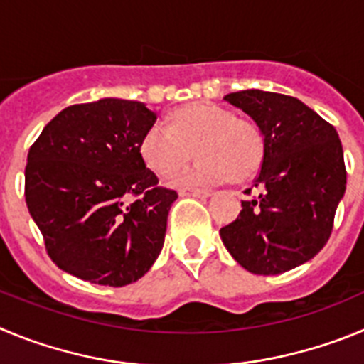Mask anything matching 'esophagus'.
<instances>
[{
  "instance_id": "34e87169",
  "label": "esophagus",
  "mask_w": 364,
  "mask_h": 364,
  "mask_svg": "<svg viewBox=\"0 0 364 364\" xmlns=\"http://www.w3.org/2000/svg\"><path fill=\"white\" fill-rule=\"evenodd\" d=\"M178 195H180V197L208 198L211 195V191H208V189H189V188H184V189H180Z\"/></svg>"
}]
</instances>
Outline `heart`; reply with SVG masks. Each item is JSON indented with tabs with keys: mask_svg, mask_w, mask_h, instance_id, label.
Masks as SVG:
<instances>
[{
	"mask_svg": "<svg viewBox=\"0 0 364 364\" xmlns=\"http://www.w3.org/2000/svg\"><path fill=\"white\" fill-rule=\"evenodd\" d=\"M193 151L198 162L176 176V186H213L228 178L240 184L255 176L264 162L266 138L252 120L200 102L173 112L167 127L151 125L140 140L142 160L164 178L180 171Z\"/></svg>",
	"mask_w": 364,
	"mask_h": 364,
	"instance_id": "b5f03b06",
	"label": "heart"
}]
</instances>
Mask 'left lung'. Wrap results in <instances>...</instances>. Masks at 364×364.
<instances>
[{
	"instance_id": "left-lung-1",
	"label": "left lung",
	"mask_w": 364,
	"mask_h": 364,
	"mask_svg": "<svg viewBox=\"0 0 364 364\" xmlns=\"http://www.w3.org/2000/svg\"><path fill=\"white\" fill-rule=\"evenodd\" d=\"M224 100L259 125L266 154L253 182L259 197L242 200L220 239L244 269L279 275L314 259L330 239L346 189L343 146L336 127L294 96L247 89Z\"/></svg>"
}]
</instances>
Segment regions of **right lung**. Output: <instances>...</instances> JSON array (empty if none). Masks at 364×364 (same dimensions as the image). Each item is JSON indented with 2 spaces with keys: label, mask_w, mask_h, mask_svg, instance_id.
I'll return each instance as SVG.
<instances>
[{
  "label": "right lung",
  "mask_w": 364,
  "mask_h": 364,
  "mask_svg": "<svg viewBox=\"0 0 364 364\" xmlns=\"http://www.w3.org/2000/svg\"><path fill=\"white\" fill-rule=\"evenodd\" d=\"M154 122L142 102L102 98L58 112L32 144L25 200L60 269L118 288L160 255L178 195L159 188L140 154Z\"/></svg>",
  "instance_id": "right-lung-1"
}]
</instances>
